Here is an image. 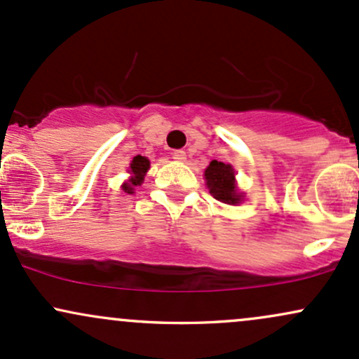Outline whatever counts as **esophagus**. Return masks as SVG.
Returning <instances> with one entry per match:
<instances>
[{"instance_id": "esophagus-1", "label": "esophagus", "mask_w": 359, "mask_h": 359, "mask_svg": "<svg viewBox=\"0 0 359 359\" xmlns=\"http://www.w3.org/2000/svg\"><path fill=\"white\" fill-rule=\"evenodd\" d=\"M171 156L172 159L178 161V163H184V161H187V152L181 151V149H178V151H172Z\"/></svg>"}]
</instances>
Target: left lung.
<instances>
[{
	"label": "left lung",
	"instance_id": "obj_1",
	"mask_svg": "<svg viewBox=\"0 0 359 359\" xmlns=\"http://www.w3.org/2000/svg\"><path fill=\"white\" fill-rule=\"evenodd\" d=\"M205 180L212 196L222 203L236 205L239 203L243 195L237 193L236 188V172L231 164H224L220 161H212L205 169Z\"/></svg>",
	"mask_w": 359,
	"mask_h": 359
}]
</instances>
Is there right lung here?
<instances>
[{
    "mask_svg": "<svg viewBox=\"0 0 359 359\" xmlns=\"http://www.w3.org/2000/svg\"><path fill=\"white\" fill-rule=\"evenodd\" d=\"M149 169V159L144 158V156H135L134 161L130 163V172H132V178L123 183V190L127 193H134V187L140 184L144 181V175L147 172Z\"/></svg>",
    "mask_w": 359,
    "mask_h": 359,
    "instance_id": "add662e5",
    "label": "right lung"
}]
</instances>
